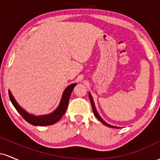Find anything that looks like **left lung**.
I'll use <instances>...</instances> for the list:
<instances>
[{"label": "left lung", "mask_w": 160, "mask_h": 160, "mask_svg": "<svg viewBox=\"0 0 160 160\" xmlns=\"http://www.w3.org/2000/svg\"><path fill=\"white\" fill-rule=\"evenodd\" d=\"M89 99H90V102H91V104H92V107L93 113H94V114H95V117H96V118H97V119H98V120H100L101 122H102V123H103L104 125H105V126H108V127H111V128H119V127H116V126H111V125H109V124H108L107 122H105V121L102 120V117H101L100 116H99V114H98V112H97V111H96V109H95V107L94 102H93L92 98V95H91L90 93H89Z\"/></svg>", "instance_id": "obj_1"}]
</instances>
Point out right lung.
Listing matches in <instances>:
<instances>
[{
	"instance_id": "1",
	"label": "right lung",
	"mask_w": 160,
	"mask_h": 160,
	"mask_svg": "<svg viewBox=\"0 0 160 160\" xmlns=\"http://www.w3.org/2000/svg\"><path fill=\"white\" fill-rule=\"evenodd\" d=\"M77 85V83H73L68 86L65 89V92H64L63 95H62V98L60 102L59 106L58 108L53 113H50L48 115H44V116H40V117H35V116L29 114L28 113H27L25 110H23L20 106L18 104L15 98H13L12 95L11 94V92L9 90V96H10V99L12 102V104H13V106L15 107L20 115L27 121L28 122H29L30 124L33 125V126H49V125H52L56 122H58L60 120V119L63 117V115L65 114L66 110H67L68 104L70 96H71V92H72L73 89L75 87V86Z\"/></svg>"
}]
</instances>
